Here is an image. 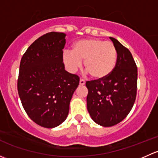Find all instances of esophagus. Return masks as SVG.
<instances>
[{"mask_svg":"<svg viewBox=\"0 0 158 158\" xmlns=\"http://www.w3.org/2000/svg\"><path fill=\"white\" fill-rule=\"evenodd\" d=\"M85 80H84V79H80V80H79V85H85Z\"/></svg>","mask_w":158,"mask_h":158,"instance_id":"esophagus-1","label":"esophagus"}]
</instances>
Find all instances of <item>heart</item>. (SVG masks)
<instances>
[{
  "instance_id": "1",
  "label": "heart",
  "mask_w": 158,
  "mask_h": 158,
  "mask_svg": "<svg viewBox=\"0 0 158 158\" xmlns=\"http://www.w3.org/2000/svg\"><path fill=\"white\" fill-rule=\"evenodd\" d=\"M63 63L70 73H75L84 60V68L95 79H103L113 72L117 62V50L111 42L99 39H84L75 43L72 52L65 51Z\"/></svg>"
}]
</instances>
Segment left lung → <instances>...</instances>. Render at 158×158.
<instances>
[{
    "instance_id": "1",
    "label": "left lung",
    "mask_w": 158,
    "mask_h": 158,
    "mask_svg": "<svg viewBox=\"0 0 158 158\" xmlns=\"http://www.w3.org/2000/svg\"><path fill=\"white\" fill-rule=\"evenodd\" d=\"M117 50L112 73L103 79L87 81V109L92 120L103 127L117 125L131 110L137 95L138 69L128 49L110 37Z\"/></svg>"
}]
</instances>
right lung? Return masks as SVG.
Wrapping results in <instances>:
<instances>
[{
  "label": "right lung",
  "instance_id": "add662e5",
  "mask_svg": "<svg viewBox=\"0 0 158 158\" xmlns=\"http://www.w3.org/2000/svg\"><path fill=\"white\" fill-rule=\"evenodd\" d=\"M66 34L49 32L28 47L21 58L17 90L22 106L36 124L55 128L66 120L79 77L65 70Z\"/></svg>",
  "mask_w": 158,
  "mask_h": 158
}]
</instances>
